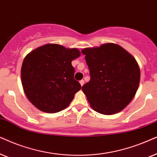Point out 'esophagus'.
Wrapping results in <instances>:
<instances>
[{
  "label": "esophagus",
  "instance_id": "1",
  "mask_svg": "<svg viewBox=\"0 0 157 157\" xmlns=\"http://www.w3.org/2000/svg\"><path fill=\"white\" fill-rule=\"evenodd\" d=\"M80 83L81 86H82V85H84V80H80Z\"/></svg>",
  "mask_w": 157,
  "mask_h": 157
}]
</instances>
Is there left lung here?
I'll return each instance as SVG.
<instances>
[{"label": "left lung", "mask_w": 157, "mask_h": 157, "mask_svg": "<svg viewBox=\"0 0 157 157\" xmlns=\"http://www.w3.org/2000/svg\"><path fill=\"white\" fill-rule=\"evenodd\" d=\"M81 52L90 75V80L82 87L90 107L104 115L124 110L139 86L141 74L135 58L113 43L85 48Z\"/></svg>", "instance_id": "left-lung-1"}]
</instances>
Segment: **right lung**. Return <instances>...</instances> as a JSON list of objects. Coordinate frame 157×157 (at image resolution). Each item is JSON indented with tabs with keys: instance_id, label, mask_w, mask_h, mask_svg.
Masks as SVG:
<instances>
[{
	"instance_id": "add662e5",
	"label": "right lung",
	"mask_w": 157,
	"mask_h": 157,
	"mask_svg": "<svg viewBox=\"0 0 157 157\" xmlns=\"http://www.w3.org/2000/svg\"><path fill=\"white\" fill-rule=\"evenodd\" d=\"M80 52L57 44L39 47L24 58L21 77L27 98L43 112L54 113L65 109L81 89L74 79L73 59Z\"/></svg>"
}]
</instances>
